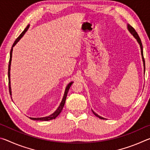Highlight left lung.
<instances>
[{
  "mask_svg": "<svg viewBox=\"0 0 150 150\" xmlns=\"http://www.w3.org/2000/svg\"><path fill=\"white\" fill-rule=\"evenodd\" d=\"M127 28H128V31L130 32V34L133 35V36L135 38V39L137 40V42L139 45V46H140V50H141V55H142V61H143V63H144V73H145V61H144V54H143V46H142V42H141V40L139 38L138 34H137V32H136V30H134V28L132 26H131L130 24H127ZM93 113L95 115L96 117L99 118L100 119H105V118L102 117V116H99L98 115H97L96 112H95L93 110H92Z\"/></svg>",
  "mask_w": 150,
  "mask_h": 150,
  "instance_id": "left-lung-1",
  "label": "left lung"
}]
</instances>
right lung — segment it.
Segmentation results:
<instances>
[{
    "label": "right lung",
    "mask_w": 150,
    "mask_h": 150,
    "mask_svg": "<svg viewBox=\"0 0 150 150\" xmlns=\"http://www.w3.org/2000/svg\"><path fill=\"white\" fill-rule=\"evenodd\" d=\"M30 27V24H28L27 26V27L26 28L24 29V30L23 32L21 33V34H20L18 37L17 38L16 40H15L14 43L12 45V47L11 48V53H10V60H9V64H8V87H9V92H10V95H12V89H11V61H12V51H13V47L15 46V45H16L18 42H19V40L22 38V37H23V35L25 34V33L26 32V31L28 30ZM73 83V81H71V82H70L69 84L67 85V87L65 88V93H64V95L63 96V98H62V102H61L60 105L59 106V107L57 108V110H55L54 113H52V115H50L47 116H45V117H41V118H32V117H30V118L31 119V120H41V121H47V120H53V119H55V118L57 117V116L59 115L61 113V112L63 110V106H64L65 105V100H66V98H67V93H68V91H69V88L71 87V86ZM11 98H12V96H11Z\"/></svg>",
    "instance_id": "obj_1"
}]
</instances>
